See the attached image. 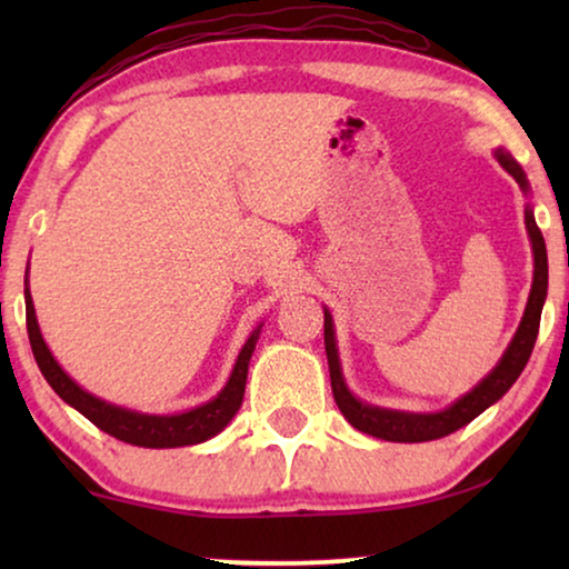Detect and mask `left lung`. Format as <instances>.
Returning a JSON list of instances; mask_svg holds the SVG:
<instances>
[{
    "mask_svg": "<svg viewBox=\"0 0 569 569\" xmlns=\"http://www.w3.org/2000/svg\"><path fill=\"white\" fill-rule=\"evenodd\" d=\"M495 158L500 160V166L508 170V173L516 178L520 189L528 193V178L523 168L512 160V154L505 150H497ZM526 230L528 238H531L533 248V284L531 295H528L526 313L520 318V326L516 337L505 349L502 360L495 365V370L481 380L479 386H473L469 393L461 396L456 403H450L448 409L435 411V415H415V411H396V409H383L372 407V403H365L352 396L345 376H341V362H339V349H337V337H333V318L329 310H323V345H326V357H329V372H331V391L333 399H337V407L341 415L355 430L365 435H372V438L391 440V442H427L446 438V435L461 430L463 425H469L471 419H477L481 411L492 407L495 401H500L505 393L510 391V386L516 383L520 372H523L528 357L533 352L536 333H539L541 323V308L543 300H547V284H549V263H547V243H543V236L539 224L533 220L531 207H526Z\"/></svg>",
    "mask_w": 569,
    "mask_h": 569,
    "instance_id": "1",
    "label": "left lung"
}]
</instances>
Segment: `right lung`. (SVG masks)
Instances as JSON below:
<instances>
[{"label": "right lung", "instance_id": "obj_1", "mask_svg": "<svg viewBox=\"0 0 569 569\" xmlns=\"http://www.w3.org/2000/svg\"><path fill=\"white\" fill-rule=\"evenodd\" d=\"M26 321H28V339H30V347H33V357L53 391H57L69 407H74L82 417H88L92 425L100 427L103 432L113 435L116 440L131 442V446H139V448L197 446V442H204L209 438H214L217 432H222L230 419L236 417L240 403H243L248 362H251L256 341H259V333H261V326H256L243 349H240L236 368L230 372V380L224 383L222 391L217 393L212 401L201 403V407L191 411H183V415H142V411H131V409L116 407V403L98 399V396L84 391V388L77 386L74 380L61 370V365L53 360L51 349L46 347L41 329H38L33 298H30L28 287H26Z\"/></svg>", "mask_w": 569, "mask_h": 569}]
</instances>
